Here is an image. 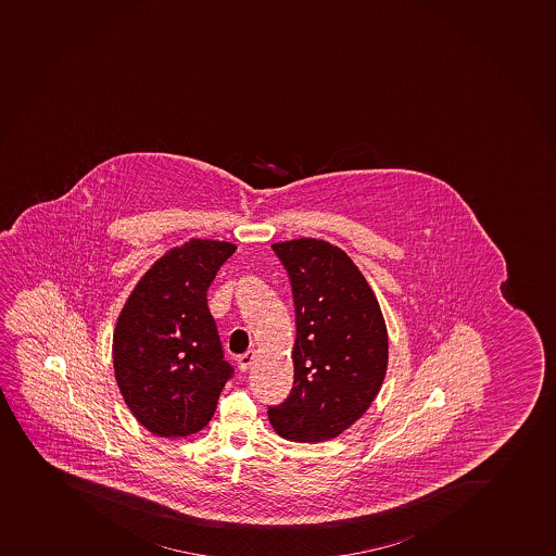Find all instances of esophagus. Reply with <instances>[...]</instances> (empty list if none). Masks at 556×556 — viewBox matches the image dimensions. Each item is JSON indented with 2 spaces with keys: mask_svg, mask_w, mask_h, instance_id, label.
Segmentation results:
<instances>
[{
  "mask_svg": "<svg viewBox=\"0 0 556 556\" xmlns=\"http://www.w3.org/2000/svg\"><path fill=\"white\" fill-rule=\"evenodd\" d=\"M254 357H256V352L254 351L245 352V354H242V356L237 357L240 372H248L249 368H251V365H253Z\"/></svg>",
  "mask_w": 556,
  "mask_h": 556,
  "instance_id": "obj_1",
  "label": "esophagus"
}]
</instances>
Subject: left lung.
Wrapping results in <instances>:
<instances>
[{"instance_id":"left-lung-1","label":"left lung","mask_w":556,"mask_h":556,"mask_svg":"<svg viewBox=\"0 0 556 556\" xmlns=\"http://www.w3.org/2000/svg\"><path fill=\"white\" fill-rule=\"evenodd\" d=\"M291 280L296 341L294 387L269 420L294 442L329 441L372 405L389 365V332L378 298L332 243L298 238L273 243Z\"/></svg>"}]
</instances>
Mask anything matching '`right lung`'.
Wrapping results in <instances>:
<instances>
[{
  "instance_id": "1",
  "label": "right lung",
  "mask_w": 556,
  "mask_h": 556,
  "mask_svg": "<svg viewBox=\"0 0 556 556\" xmlns=\"http://www.w3.org/2000/svg\"><path fill=\"white\" fill-rule=\"evenodd\" d=\"M235 251V243L191 238L151 265L121 311L115 381L131 414L155 435L202 430L232 378L205 292Z\"/></svg>"
}]
</instances>
